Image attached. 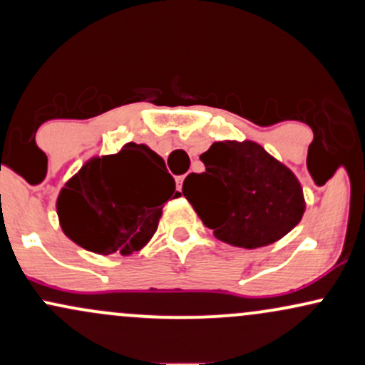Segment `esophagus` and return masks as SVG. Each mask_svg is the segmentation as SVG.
Here are the masks:
<instances>
[{
    "instance_id": "esophagus-1",
    "label": "esophagus",
    "mask_w": 365,
    "mask_h": 365,
    "mask_svg": "<svg viewBox=\"0 0 365 365\" xmlns=\"http://www.w3.org/2000/svg\"><path fill=\"white\" fill-rule=\"evenodd\" d=\"M175 180H177V188L180 192H182V185H183V180H185V175H182V177H177Z\"/></svg>"
}]
</instances>
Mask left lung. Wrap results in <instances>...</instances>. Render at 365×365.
Listing matches in <instances>:
<instances>
[{
	"label": "left lung",
	"mask_w": 365,
	"mask_h": 365,
	"mask_svg": "<svg viewBox=\"0 0 365 365\" xmlns=\"http://www.w3.org/2000/svg\"><path fill=\"white\" fill-rule=\"evenodd\" d=\"M200 161L206 171L188 175L182 192L217 240L257 249L278 242L302 220L300 182L255 142H215Z\"/></svg>",
	"instance_id": "obj_1"
}]
</instances>
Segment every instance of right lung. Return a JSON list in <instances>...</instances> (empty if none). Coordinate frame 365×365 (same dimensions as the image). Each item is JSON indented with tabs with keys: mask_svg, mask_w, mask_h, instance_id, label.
Listing matches in <instances>:
<instances>
[{
	"mask_svg": "<svg viewBox=\"0 0 365 365\" xmlns=\"http://www.w3.org/2000/svg\"><path fill=\"white\" fill-rule=\"evenodd\" d=\"M175 192L165 161L144 144L94 156L60 190L56 212L63 233L91 252L130 255L158 230Z\"/></svg>",
	"mask_w": 365,
	"mask_h": 365,
	"instance_id": "right-lung-1",
	"label": "right lung"
}]
</instances>
